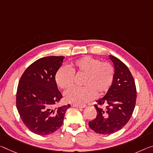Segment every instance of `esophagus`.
<instances>
[{
	"mask_svg": "<svg viewBox=\"0 0 153 153\" xmlns=\"http://www.w3.org/2000/svg\"><path fill=\"white\" fill-rule=\"evenodd\" d=\"M72 107H75V108H84L86 107V105H77V104H74L73 103L71 104Z\"/></svg>",
	"mask_w": 153,
	"mask_h": 153,
	"instance_id": "obj_1",
	"label": "esophagus"
}]
</instances>
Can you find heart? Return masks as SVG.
<instances>
[{"label": "heart", "mask_w": 153, "mask_h": 153, "mask_svg": "<svg viewBox=\"0 0 153 153\" xmlns=\"http://www.w3.org/2000/svg\"><path fill=\"white\" fill-rule=\"evenodd\" d=\"M74 74L84 76V86L73 87L65 93V100L82 105L93 100L97 95L106 93L113 83L114 69L108 62H100L90 56H84L75 60L70 67H60L55 75V81L60 88L71 87L74 82Z\"/></svg>", "instance_id": "obj_1"}]
</instances>
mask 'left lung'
Instances as JSON below:
<instances>
[{
    "instance_id": "8db88e82",
    "label": "left lung",
    "mask_w": 153,
    "mask_h": 153,
    "mask_svg": "<svg viewBox=\"0 0 153 153\" xmlns=\"http://www.w3.org/2000/svg\"><path fill=\"white\" fill-rule=\"evenodd\" d=\"M114 65V77L108 93L97 101L96 118L89 127L100 134H111L124 127L131 117L136 103L135 80L127 65L118 58L110 56Z\"/></svg>"
}]
</instances>
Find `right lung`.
I'll return each mask as SVG.
<instances>
[{
    "label": "right lung",
    "instance_id": "add662e5",
    "mask_svg": "<svg viewBox=\"0 0 153 153\" xmlns=\"http://www.w3.org/2000/svg\"><path fill=\"white\" fill-rule=\"evenodd\" d=\"M64 56L43 57L29 65L19 81L16 107L24 125L35 134L49 135L61 127L70 104L56 107L62 94L55 75Z\"/></svg>",
    "mask_w": 153,
    "mask_h": 153
}]
</instances>
